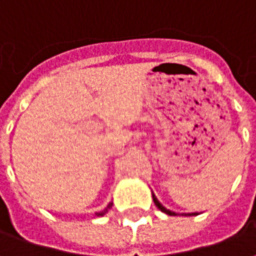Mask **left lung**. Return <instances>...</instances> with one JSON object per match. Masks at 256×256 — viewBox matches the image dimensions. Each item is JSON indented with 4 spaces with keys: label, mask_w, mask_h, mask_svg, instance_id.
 Masks as SVG:
<instances>
[{
    "label": "left lung",
    "mask_w": 256,
    "mask_h": 256,
    "mask_svg": "<svg viewBox=\"0 0 256 256\" xmlns=\"http://www.w3.org/2000/svg\"><path fill=\"white\" fill-rule=\"evenodd\" d=\"M152 198H154V203L156 204V207L160 210L162 212H164V214L167 215H172V216H174V215H177V212H174V211H172V210H167L166 207H164V206L158 200V198H156L155 193L154 192H152ZM182 215H189V216H190V215H198V214H196V212H192V214H182Z\"/></svg>",
    "instance_id": "8db88e82"
}]
</instances>
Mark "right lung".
<instances>
[{
    "mask_svg": "<svg viewBox=\"0 0 256 256\" xmlns=\"http://www.w3.org/2000/svg\"><path fill=\"white\" fill-rule=\"evenodd\" d=\"M112 204H114V203H110V204H108V206H106V208H104V210H102V211H100V212H96V216H102V215H104V214H106V212H108V210H110V208H111V207H112Z\"/></svg>",
    "mask_w": 256,
    "mask_h": 256,
    "instance_id": "1",
    "label": "right lung"
}]
</instances>
